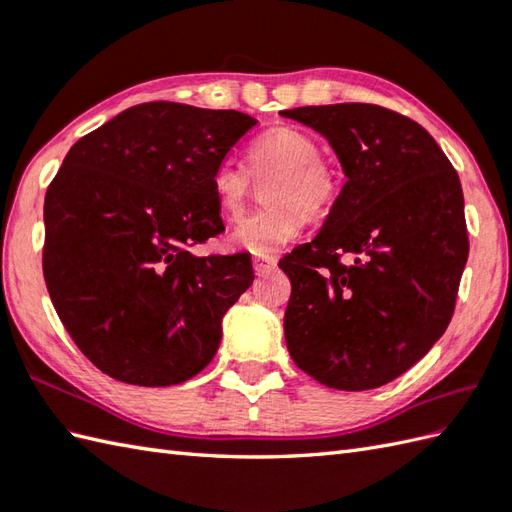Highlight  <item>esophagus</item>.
<instances>
[{
    "label": "esophagus",
    "instance_id": "obj_1",
    "mask_svg": "<svg viewBox=\"0 0 512 512\" xmlns=\"http://www.w3.org/2000/svg\"><path fill=\"white\" fill-rule=\"evenodd\" d=\"M253 268L257 275H266V273H270V270L277 268V259L273 255H255Z\"/></svg>",
    "mask_w": 512,
    "mask_h": 512
}]
</instances>
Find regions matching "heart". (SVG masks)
I'll use <instances>...</instances> for the list:
<instances>
[{
	"mask_svg": "<svg viewBox=\"0 0 512 512\" xmlns=\"http://www.w3.org/2000/svg\"><path fill=\"white\" fill-rule=\"evenodd\" d=\"M319 156L317 140L295 127H273L250 145L253 178H273L264 189V200L270 206L246 215L233 228L228 235L233 248L253 255L275 253L299 235L303 213L321 215L330 209L339 193V178ZM250 173L235 158H224L213 169L211 189L226 220L242 215L253 189Z\"/></svg>",
	"mask_w": 512,
	"mask_h": 512,
	"instance_id": "heart-1",
	"label": "heart"
}]
</instances>
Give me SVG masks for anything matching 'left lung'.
Wrapping results in <instances>:
<instances>
[{"instance_id":"1","label":"left lung","mask_w":512,"mask_h":512,"mask_svg":"<svg viewBox=\"0 0 512 512\" xmlns=\"http://www.w3.org/2000/svg\"><path fill=\"white\" fill-rule=\"evenodd\" d=\"M319 132L347 182L292 281L286 345L321 385L365 391L405 374L447 330L469 257L458 173L427 129L367 103L281 112ZM350 254L352 263L338 262Z\"/></svg>"}]
</instances>
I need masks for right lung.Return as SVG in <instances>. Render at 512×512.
I'll return each instance as SVG.
<instances>
[{
	"mask_svg": "<svg viewBox=\"0 0 512 512\" xmlns=\"http://www.w3.org/2000/svg\"><path fill=\"white\" fill-rule=\"evenodd\" d=\"M257 121L143 103L76 143L43 202V277L61 323L121 383L169 387L213 361L222 319L253 284L248 255L198 257L224 231L217 162Z\"/></svg>",
	"mask_w": 512,
	"mask_h": 512,
	"instance_id": "obj_1",
	"label": "right lung"
}]
</instances>
